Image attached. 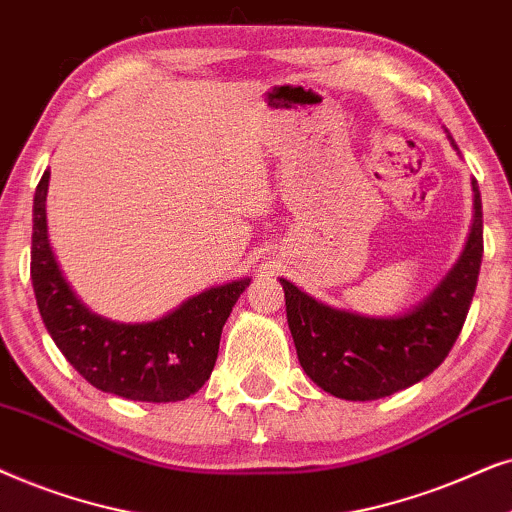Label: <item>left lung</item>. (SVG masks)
<instances>
[{
  "mask_svg": "<svg viewBox=\"0 0 512 512\" xmlns=\"http://www.w3.org/2000/svg\"><path fill=\"white\" fill-rule=\"evenodd\" d=\"M473 192L475 220L461 260L405 316L365 318L332 309L281 278L299 365L323 391L344 400L386 398L428 377L447 358L466 323L485 250L478 180Z\"/></svg>",
  "mask_w": 512,
  "mask_h": 512,
  "instance_id": "left-lung-1",
  "label": "left lung"
}]
</instances>
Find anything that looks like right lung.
Listing matches in <instances>:
<instances>
[{"mask_svg":"<svg viewBox=\"0 0 512 512\" xmlns=\"http://www.w3.org/2000/svg\"><path fill=\"white\" fill-rule=\"evenodd\" d=\"M46 170L34 192L30 276L53 342L88 384L140 403H175L206 384L220 351L222 327L250 278L210 288L152 323H112L74 297L46 234Z\"/></svg>","mask_w":512,"mask_h":512,"instance_id":"right-lung-1","label":"right lung"}]
</instances>
